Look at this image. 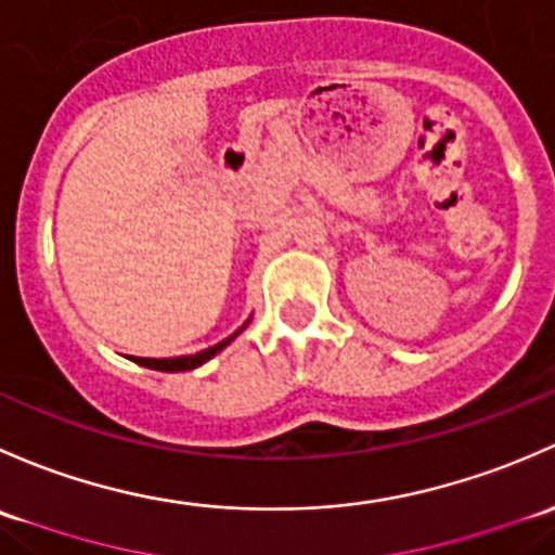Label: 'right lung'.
<instances>
[{
	"label": "right lung",
	"mask_w": 555,
	"mask_h": 555,
	"mask_svg": "<svg viewBox=\"0 0 555 555\" xmlns=\"http://www.w3.org/2000/svg\"><path fill=\"white\" fill-rule=\"evenodd\" d=\"M248 323H250V318L245 320L243 325H240V328L235 331V334H232V336H227L224 341H219V345L208 347V350H199V352H194V356H179V358H133V361L139 363V365H144V369H154V371H168V374H176V371H192V369H197V365L208 363L210 358H214V356H219V352L224 350V347L230 345L232 339H235V336L240 334V331H245V325H248Z\"/></svg>",
	"instance_id": "1"
}]
</instances>
